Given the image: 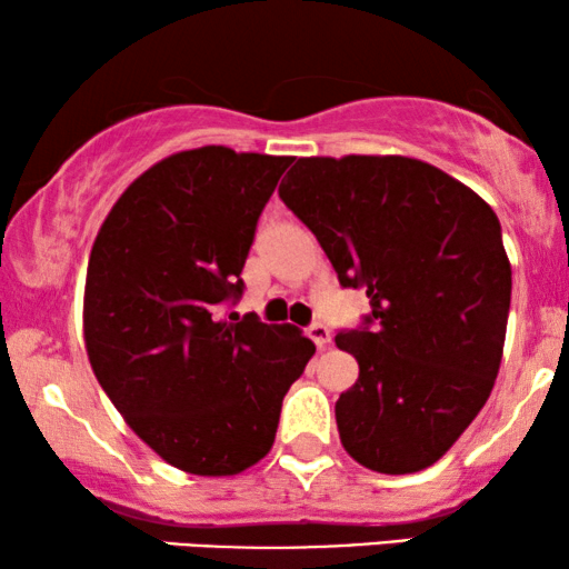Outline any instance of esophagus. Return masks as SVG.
<instances>
[{
	"mask_svg": "<svg viewBox=\"0 0 569 569\" xmlns=\"http://www.w3.org/2000/svg\"><path fill=\"white\" fill-rule=\"evenodd\" d=\"M307 335H309V338H311V340H315V346H317L319 350H325V348H327V346H330V342H332L330 327H327V325H322V322H315V325H311V327H309V330H307Z\"/></svg>",
	"mask_w": 569,
	"mask_h": 569,
	"instance_id": "esophagus-1",
	"label": "esophagus"
}]
</instances>
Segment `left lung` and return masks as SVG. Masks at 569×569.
<instances>
[{
  "label": "left lung",
  "mask_w": 569,
  "mask_h": 569,
  "mask_svg": "<svg viewBox=\"0 0 569 569\" xmlns=\"http://www.w3.org/2000/svg\"><path fill=\"white\" fill-rule=\"evenodd\" d=\"M371 315L335 335L358 381L335 405L366 469L412 475L482 410L506 346L510 262L475 190L410 157H301L278 188Z\"/></svg>",
  "instance_id": "obj_1"
}]
</instances>
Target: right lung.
<instances>
[{
  "instance_id": "1",
  "label": "right lung",
  "mask_w": 569,
  "mask_h": 569,
  "mask_svg": "<svg viewBox=\"0 0 569 569\" xmlns=\"http://www.w3.org/2000/svg\"><path fill=\"white\" fill-rule=\"evenodd\" d=\"M293 157L229 147L170 154L123 190L84 283L90 366L128 428L198 477L250 469L315 356L291 325L219 307L242 296L258 219Z\"/></svg>"
}]
</instances>
